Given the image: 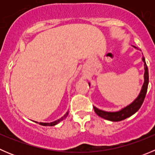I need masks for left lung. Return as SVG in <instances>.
Here are the masks:
<instances>
[{
	"label": "left lung",
	"instance_id": "8db88e82",
	"mask_svg": "<svg viewBox=\"0 0 155 155\" xmlns=\"http://www.w3.org/2000/svg\"><path fill=\"white\" fill-rule=\"evenodd\" d=\"M136 49L140 50L136 46H133ZM142 61L144 63V83H143V86H142V89L140 91V94L137 96V97L133 101L131 104L127 105V107L122 108L120 109L119 111H116V112H107V111L102 110V109H99L98 108L94 107V109L95 112L97 115H99L101 118H104V119L109 120L111 121H120L122 120L126 119L127 118H129L131 115L135 114L137 111L140 109L141 107L142 104H143V101L145 97V95L147 93V89H148V67H147L146 63H145V60L144 56L142 57ZM88 85L90 86V82H88Z\"/></svg>",
	"mask_w": 155,
	"mask_h": 155
}]
</instances>
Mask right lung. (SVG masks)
I'll use <instances>...</instances> for the list:
<instances>
[{"mask_svg": "<svg viewBox=\"0 0 155 155\" xmlns=\"http://www.w3.org/2000/svg\"><path fill=\"white\" fill-rule=\"evenodd\" d=\"M68 114H69V112H67V113L65 114V115H64L63 117H61V118H59V119H58V120H56V121H52V122H50V123H44V122H40V123H39V122H37V121H34V122H36V123H38L39 124H40V125H43V126H50V127L54 126V125H56V124H58V123H60L61 121H63L64 119H65V118L68 117Z\"/></svg>", "mask_w": 155, "mask_h": 155, "instance_id": "1", "label": "right lung"}]
</instances>
